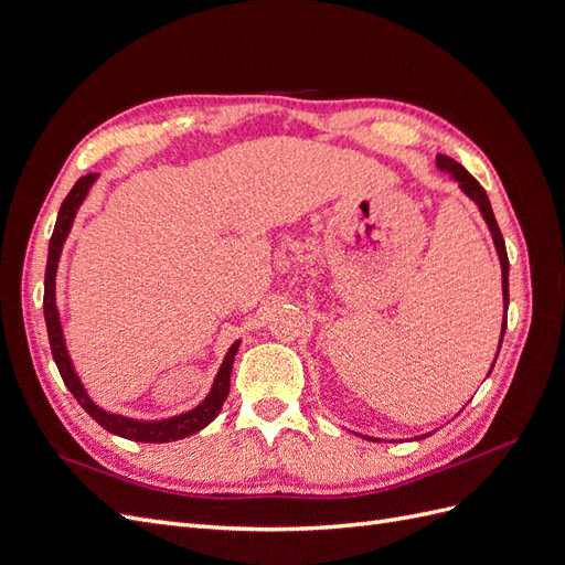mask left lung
Wrapping results in <instances>:
<instances>
[{
    "instance_id": "1",
    "label": "left lung",
    "mask_w": 565,
    "mask_h": 565,
    "mask_svg": "<svg viewBox=\"0 0 565 565\" xmlns=\"http://www.w3.org/2000/svg\"><path fill=\"white\" fill-rule=\"evenodd\" d=\"M436 167L440 169V172L450 174V179H455L461 188V193H465L467 198H471L476 202V207L481 210L486 224L490 228V235H492V243H494V249H498V256H500V266H502V297H504V322H502V332H500V347H502V339H504V330H507V309H509V259H507V247H504V237L500 233V226L498 221H494V214H492V207H490V200L483 191V185L478 183L465 167H461L459 162H455L452 158H446V156H436ZM500 347H498V353H500ZM494 361H498V355H494ZM494 367V363H492ZM490 367V372H492ZM429 436V434H426ZM370 440H377V438H370Z\"/></svg>"
}]
</instances>
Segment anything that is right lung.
<instances>
[{"mask_svg":"<svg viewBox=\"0 0 565 565\" xmlns=\"http://www.w3.org/2000/svg\"><path fill=\"white\" fill-rule=\"evenodd\" d=\"M96 179H98V174L82 177L73 185V191L65 195L58 218H56V226H54V235H51V241H49L46 273H44V320H46L51 353H54V361H56V367L61 372L65 386L71 388L77 403L87 409V413L100 426H104L106 431L129 438V440H139V443H172V440H179L185 436H193V434L202 431L210 422H214V417L221 413V405L226 403L228 391H231V370H233V361H235V353H237V347H241V341H235V344L228 349L224 363H221V367L216 372L207 398H204L200 405H195L193 409H188V413H181V415L169 417V419H158V422H141V419H131V417H122V415H113V413H108V409L98 407L89 398V393L84 391L77 372L73 367L71 355H67L63 328L58 320V309H56V270H58V259H61V252L65 245V237L73 228L75 214L79 210V204L84 202V198H87L89 188L96 183Z\"/></svg>","mask_w":565,"mask_h":565,"instance_id":"1","label":"right lung"}]
</instances>
